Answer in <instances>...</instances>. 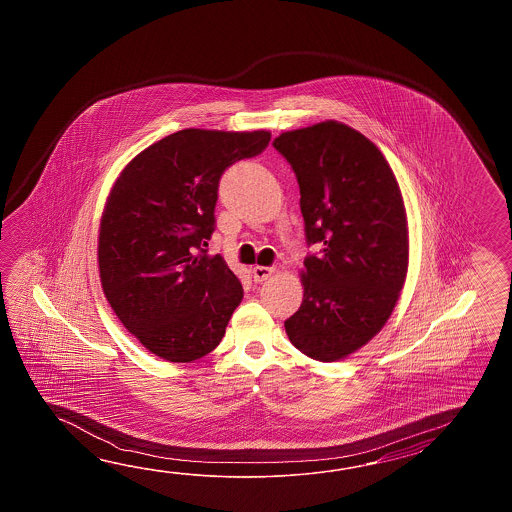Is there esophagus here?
<instances>
[{"label": "esophagus", "instance_id": "esophagus-1", "mask_svg": "<svg viewBox=\"0 0 512 512\" xmlns=\"http://www.w3.org/2000/svg\"><path fill=\"white\" fill-rule=\"evenodd\" d=\"M274 267H261V265H256V267H252V278H254V282H265V280H269L272 274H274Z\"/></svg>", "mask_w": 512, "mask_h": 512}]
</instances>
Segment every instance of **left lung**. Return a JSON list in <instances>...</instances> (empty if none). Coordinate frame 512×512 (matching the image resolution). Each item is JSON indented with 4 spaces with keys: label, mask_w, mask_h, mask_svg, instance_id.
Segmentation results:
<instances>
[{
    "label": "left lung",
    "mask_w": 512,
    "mask_h": 512,
    "mask_svg": "<svg viewBox=\"0 0 512 512\" xmlns=\"http://www.w3.org/2000/svg\"><path fill=\"white\" fill-rule=\"evenodd\" d=\"M272 146L300 186L307 247L304 302L285 320L294 348L344 359L392 315L408 271L403 196L390 164L337 120L285 131Z\"/></svg>",
    "instance_id": "obj_1"
}]
</instances>
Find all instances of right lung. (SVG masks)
I'll return each instance as SVG.
<instances>
[{"instance_id": "1", "label": "right lung", "mask_w": 512, "mask_h": 512, "mask_svg": "<svg viewBox=\"0 0 512 512\" xmlns=\"http://www.w3.org/2000/svg\"><path fill=\"white\" fill-rule=\"evenodd\" d=\"M269 141V131H175L139 153L113 185L98 234L102 289L153 355L192 362L225 335L243 287L205 249L216 230L219 179Z\"/></svg>"}]
</instances>
